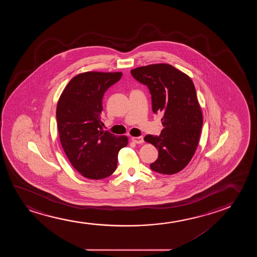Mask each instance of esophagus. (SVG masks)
Here are the masks:
<instances>
[{"label": "esophagus", "mask_w": 257, "mask_h": 257, "mask_svg": "<svg viewBox=\"0 0 257 257\" xmlns=\"http://www.w3.org/2000/svg\"><path fill=\"white\" fill-rule=\"evenodd\" d=\"M132 141H134V143H136V144H142L144 142V139H143L142 136L133 137L132 138Z\"/></svg>", "instance_id": "34e87169"}]
</instances>
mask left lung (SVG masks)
Segmentation results:
<instances>
[{
	"label": "left lung",
	"instance_id": "1",
	"mask_svg": "<svg viewBox=\"0 0 257 257\" xmlns=\"http://www.w3.org/2000/svg\"><path fill=\"white\" fill-rule=\"evenodd\" d=\"M139 82L147 85L153 112L162 114L160 136L147 135L145 141L158 149L152 170L173 175L183 170L193 157L199 142L203 115L196 88L187 74L169 64H153L131 70Z\"/></svg>",
	"mask_w": 257,
	"mask_h": 257
}]
</instances>
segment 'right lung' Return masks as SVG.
<instances>
[{"label": "right lung", "mask_w": 257, "mask_h": 257, "mask_svg": "<svg viewBox=\"0 0 257 257\" xmlns=\"http://www.w3.org/2000/svg\"><path fill=\"white\" fill-rule=\"evenodd\" d=\"M122 73L86 72L71 80L57 104L60 143L72 166L88 179L112 175L117 155L126 147V136L102 131L101 114L106 90L120 80Z\"/></svg>", "instance_id": "add662e5"}]
</instances>
